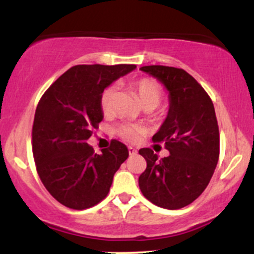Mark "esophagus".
I'll return each mask as SVG.
<instances>
[{"label": "esophagus", "mask_w": 254, "mask_h": 254, "mask_svg": "<svg viewBox=\"0 0 254 254\" xmlns=\"http://www.w3.org/2000/svg\"><path fill=\"white\" fill-rule=\"evenodd\" d=\"M127 150H129V154H130L131 156H132V155H136V154H137V150L135 149V148H132V147H129V148H127Z\"/></svg>", "instance_id": "34e87169"}]
</instances>
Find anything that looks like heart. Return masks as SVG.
Returning a JSON list of instances; mask_svg holds the SVG:
<instances>
[{"instance_id": "1", "label": "heart", "mask_w": 254, "mask_h": 254, "mask_svg": "<svg viewBox=\"0 0 254 254\" xmlns=\"http://www.w3.org/2000/svg\"><path fill=\"white\" fill-rule=\"evenodd\" d=\"M131 87H132L137 100L139 101L142 107L150 106L155 109L162 98L161 87L155 81L151 80V78H137L131 84ZM116 95H117V88L115 86H109L101 93L100 107L105 115L112 113L113 109H115ZM119 133H121V136L123 137L125 141L136 142L142 136V130L138 127H135V125L124 124L119 127Z\"/></svg>"}]
</instances>
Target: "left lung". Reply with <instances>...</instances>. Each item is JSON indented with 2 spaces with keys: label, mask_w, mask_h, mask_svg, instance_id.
Returning a JSON list of instances; mask_svg holds the SVG:
<instances>
[{
  "label": "left lung",
  "mask_w": 254,
  "mask_h": 254,
  "mask_svg": "<svg viewBox=\"0 0 254 254\" xmlns=\"http://www.w3.org/2000/svg\"><path fill=\"white\" fill-rule=\"evenodd\" d=\"M168 93L167 117L154 142H164L170 155L159 159L149 148L138 153L147 168L138 178L143 196L164 209L176 210L197 199L210 182L220 154V133L211 99L183 69L145 65Z\"/></svg>",
  "instance_id": "left-lung-1"
}]
</instances>
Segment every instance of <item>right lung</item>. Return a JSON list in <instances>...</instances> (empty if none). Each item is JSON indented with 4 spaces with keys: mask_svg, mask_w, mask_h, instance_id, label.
<instances>
[{
    "mask_svg": "<svg viewBox=\"0 0 254 254\" xmlns=\"http://www.w3.org/2000/svg\"><path fill=\"white\" fill-rule=\"evenodd\" d=\"M135 69L133 64L75 65L40 99L32 129L34 162L46 190L63 205L83 210L103 200L129 156L127 145L116 139L101 154L87 141L104 119L103 90Z\"/></svg>",
    "mask_w": 254,
    "mask_h": 254,
    "instance_id": "obj_1",
    "label": "right lung"
}]
</instances>
